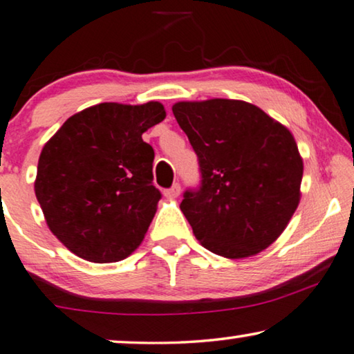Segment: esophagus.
<instances>
[{
	"mask_svg": "<svg viewBox=\"0 0 354 354\" xmlns=\"http://www.w3.org/2000/svg\"><path fill=\"white\" fill-rule=\"evenodd\" d=\"M180 185H178V183H174V185L171 187V188H167V189H165V194L167 198H177L178 194H180Z\"/></svg>",
	"mask_w": 354,
	"mask_h": 354,
	"instance_id": "34e87169",
	"label": "esophagus"
}]
</instances>
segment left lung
<instances>
[{
    "label": "left lung",
    "instance_id": "left-lung-1",
    "mask_svg": "<svg viewBox=\"0 0 354 354\" xmlns=\"http://www.w3.org/2000/svg\"><path fill=\"white\" fill-rule=\"evenodd\" d=\"M172 111L201 172L199 187L180 203L194 236L227 259L262 252L300 201L304 161L294 136L243 100L177 102Z\"/></svg>",
    "mask_w": 354,
    "mask_h": 354
}]
</instances>
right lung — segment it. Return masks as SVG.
<instances>
[{
  "label": "right lung",
  "mask_w": 354,
  "mask_h": 354,
  "mask_svg": "<svg viewBox=\"0 0 354 354\" xmlns=\"http://www.w3.org/2000/svg\"><path fill=\"white\" fill-rule=\"evenodd\" d=\"M165 118L160 102H105L70 116L43 147L35 194L50 232L78 257L120 262L145 238L161 193L142 134Z\"/></svg>",
  "instance_id": "right-lung-1"
}]
</instances>
